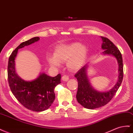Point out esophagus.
Listing matches in <instances>:
<instances>
[{"mask_svg":"<svg viewBox=\"0 0 133 133\" xmlns=\"http://www.w3.org/2000/svg\"><path fill=\"white\" fill-rule=\"evenodd\" d=\"M69 76H68V75H64L62 77V80L64 81H68L69 80Z\"/></svg>","mask_w":133,"mask_h":133,"instance_id":"1","label":"esophagus"}]
</instances>
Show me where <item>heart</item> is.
Here are the masks:
<instances>
[{
  "instance_id": "1",
  "label": "heart",
  "mask_w": 133,
  "mask_h": 133,
  "mask_svg": "<svg viewBox=\"0 0 133 133\" xmlns=\"http://www.w3.org/2000/svg\"><path fill=\"white\" fill-rule=\"evenodd\" d=\"M87 57V50L79 43L60 45L55 48L54 56L48 55L49 63L52 66H58L60 63L67 62L70 69L76 70L84 65Z\"/></svg>"
}]
</instances>
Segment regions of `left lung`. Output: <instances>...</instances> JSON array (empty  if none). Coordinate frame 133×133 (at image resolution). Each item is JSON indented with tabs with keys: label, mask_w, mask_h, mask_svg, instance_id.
<instances>
[{
	"label": "left lung",
	"mask_w": 133,
	"mask_h": 133,
	"mask_svg": "<svg viewBox=\"0 0 133 133\" xmlns=\"http://www.w3.org/2000/svg\"><path fill=\"white\" fill-rule=\"evenodd\" d=\"M103 43L102 49L104 54L112 55L117 59L119 64V79L115 85L108 92H99L95 90L88 81L86 70L88 65L82 67L75 74L78 81V91L76 98L78 103L86 109H94L105 106L116 94L123 79V63L119 50L109 38L101 36Z\"/></svg>",
	"instance_id": "8db88e82"
}]
</instances>
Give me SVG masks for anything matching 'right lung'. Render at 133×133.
Returning a JSON list of instances; mask_svg holds the SVG:
<instances>
[{"label":"right lung","instance_id":"right-lung-1","mask_svg":"<svg viewBox=\"0 0 133 133\" xmlns=\"http://www.w3.org/2000/svg\"><path fill=\"white\" fill-rule=\"evenodd\" d=\"M39 40L35 37L21 43L10 55L8 64V83L13 95L26 109L36 112L46 110L51 106L55 98L54 88L61 83L60 74L51 77L42 73L31 82L24 81L16 74L14 60L18 50Z\"/></svg>","mask_w":133,"mask_h":133}]
</instances>
